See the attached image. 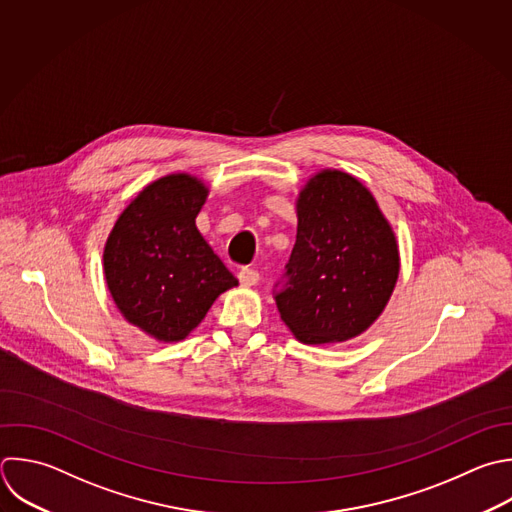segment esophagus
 I'll return each instance as SVG.
<instances>
[{"label":"esophagus","instance_id":"34e87169","mask_svg":"<svg viewBox=\"0 0 512 512\" xmlns=\"http://www.w3.org/2000/svg\"><path fill=\"white\" fill-rule=\"evenodd\" d=\"M238 280H240L242 286H254V284H258L260 274H258V270H254V268H242V270L238 272Z\"/></svg>","mask_w":512,"mask_h":512}]
</instances>
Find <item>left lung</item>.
<instances>
[{"label": "left lung", "instance_id": "8db88e82", "mask_svg": "<svg viewBox=\"0 0 512 512\" xmlns=\"http://www.w3.org/2000/svg\"><path fill=\"white\" fill-rule=\"evenodd\" d=\"M296 244L274 300L300 342H344L384 310L398 246L372 194L352 176L320 172L300 192Z\"/></svg>", "mask_w": 512, "mask_h": 512}]
</instances>
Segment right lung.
Here are the masks:
<instances>
[{
	"mask_svg": "<svg viewBox=\"0 0 512 512\" xmlns=\"http://www.w3.org/2000/svg\"><path fill=\"white\" fill-rule=\"evenodd\" d=\"M208 190L174 174L144 188L104 250L114 302L128 322L164 342L186 338L238 280L196 228Z\"/></svg>",
	"mask_w": 512,
	"mask_h": 512,
	"instance_id": "add662e5",
	"label": "right lung"
}]
</instances>
